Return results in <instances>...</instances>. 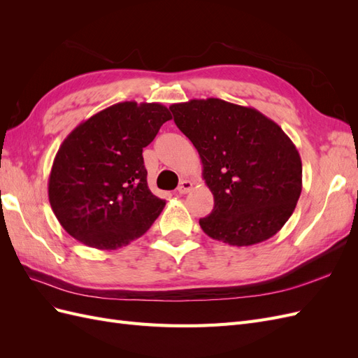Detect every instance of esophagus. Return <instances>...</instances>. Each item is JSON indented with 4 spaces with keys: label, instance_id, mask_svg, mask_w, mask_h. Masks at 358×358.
I'll list each match as a JSON object with an SVG mask.
<instances>
[{
    "label": "esophagus",
    "instance_id": "obj_1",
    "mask_svg": "<svg viewBox=\"0 0 358 358\" xmlns=\"http://www.w3.org/2000/svg\"><path fill=\"white\" fill-rule=\"evenodd\" d=\"M192 182L191 180H188V179H183V180H180V183H179V187H178V192L179 194H187V192H189L191 189H192Z\"/></svg>",
    "mask_w": 358,
    "mask_h": 358
}]
</instances>
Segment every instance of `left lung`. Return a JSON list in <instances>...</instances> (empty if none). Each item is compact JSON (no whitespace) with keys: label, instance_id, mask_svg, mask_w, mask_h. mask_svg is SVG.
Wrapping results in <instances>:
<instances>
[{"label":"left lung","instance_id":"obj_1","mask_svg":"<svg viewBox=\"0 0 358 358\" xmlns=\"http://www.w3.org/2000/svg\"><path fill=\"white\" fill-rule=\"evenodd\" d=\"M173 119L199 150L215 206L200 220L215 241L249 246L275 236L296 209L301 159L276 122L220 99L171 104Z\"/></svg>","mask_w":358,"mask_h":358}]
</instances>
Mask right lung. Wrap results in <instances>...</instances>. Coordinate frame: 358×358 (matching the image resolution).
I'll use <instances>...</instances> for the list:
<instances>
[{"mask_svg":"<svg viewBox=\"0 0 358 358\" xmlns=\"http://www.w3.org/2000/svg\"><path fill=\"white\" fill-rule=\"evenodd\" d=\"M170 119L158 103H117L64 140L50 170L49 201L76 241L109 251L150 229L166 201L148 187L142 152Z\"/></svg>","mask_w":358,"mask_h":358,"instance_id":"1","label":"right lung"}]
</instances>
